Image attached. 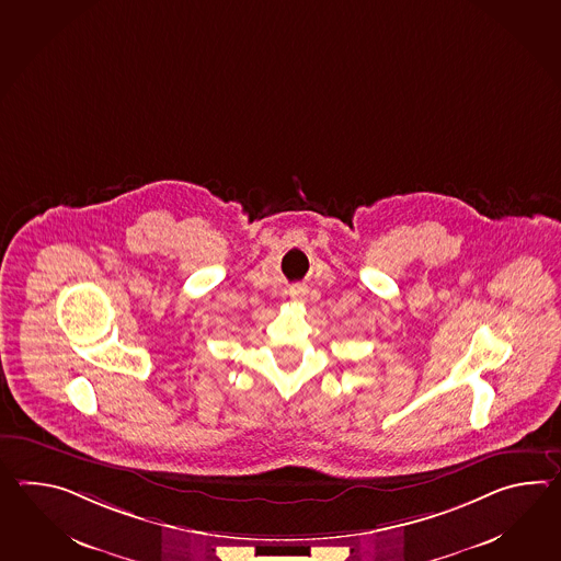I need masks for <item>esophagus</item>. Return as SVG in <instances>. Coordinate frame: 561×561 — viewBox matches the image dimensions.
I'll list each match as a JSON object with an SVG mask.
<instances>
[{"instance_id": "1", "label": "esophagus", "mask_w": 561, "mask_h": 561, "mask_svg": "<svg viewBox=\"0 0 561 561\" xmlns=\"http://www.w3.org/2000/svg\"><path fill=\"white\" fill-rule=\"evenodd\" d=\"M291 296H294V298H304V296H306V289L296 287V289H291Z\"/></svg>"}]
</instances>
